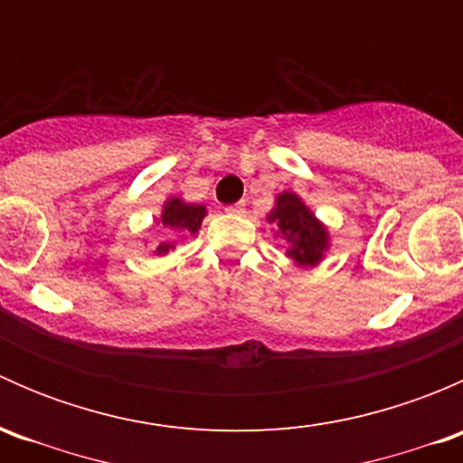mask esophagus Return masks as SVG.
<instances>
[{
  "mask_svg": "<svg viewBox=\"0 0 463 463\" xmlns=\"http://www.w3.org/2000/svg\"><path fill=\"white\" fill-rule=\"evenodd\" d=\"M228 214H241L244 213V203H235V205H228L226 208Z\"/></svg>",
  "mask_w": 463,
  "mask_h": 463,
  "instance_id": "34e87169",
  "label": "esophagus"
}]
</instances>
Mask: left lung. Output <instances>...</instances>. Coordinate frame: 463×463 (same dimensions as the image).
Wrapping results in <instances>:
<instances>
[{
  "label": "left lung",
  "instance_id": "8db88e82",
  "mask_svg": "<svg viewBox=\"0 0 463 463\" xmlns=\"http://www.w3.org/2000/svg\"><path fill=\"white\" fill-rule=\"evenodd\" d=\"M269 222L275 223L291 244L287 250L288 258L300 266L320 264L329 249V232L296 193H282L275 197Z\"/></svg>",
  "mask_w": 463,
  "mask_h": 463
}]
</instances>
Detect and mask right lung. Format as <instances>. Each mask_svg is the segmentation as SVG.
Wrapping results in <instances>:
<instances>
[{
    "label": "right lung",
    "mask_w": 463,
    "mask_h": 463,
    "mask_svg": "<svg viewBox=\"0 0 463 463\" xmlns=\"http://www.w3.org/2000/svg\"><path fill=\"white\" fill-rule=\"evenodd\" d=\"M205 217V205L202 203H185L184 199L170 197L163 205V213L158 217L161 223V241H158L154 255H167L175 249L172 235L181 232V235H194L202 228Z\"/></svg>",
    "instance_id": "1"
}]
</instances>
